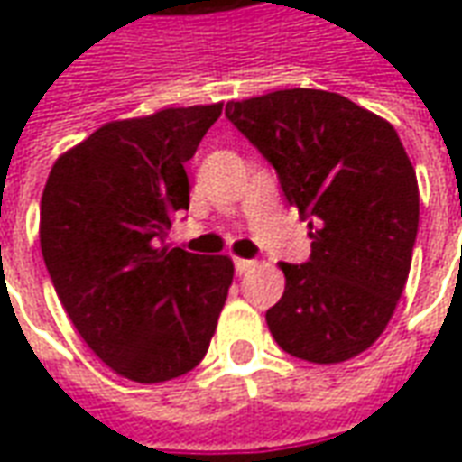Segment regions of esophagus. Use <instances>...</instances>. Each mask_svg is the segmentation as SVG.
Segmentation results:
<instances>
[{"instance_id":"esophagus-1","label":"esophagus","mask_w":462,"mask_h":462,"mask_svg":"<svg viewBox=\"0 0 462 462\" xmlns=\"http://www.w3.org/2000/svg\"><path fill=\"white\" fill-rule=\"evenodd\" d=\"M254 267V260H242V257H235V272L237 274H245Z\"/></svg>"}]
</instances>
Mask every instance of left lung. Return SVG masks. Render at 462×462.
<instances>
[{
    "label": "left lung",
    "instance_id": "8db88e82",
    "mask_svg": "<svg viewBox=\"0 0 462 462\" xmlns=\"http://www.w3.org/2000/svg\"><path fill=\"white\" fill-rule=\"evenodd\" d=\"M225 116L310 220V260L280 264L272 337L311 364L354 358L383 334L411 272L418 180L403 143L376 114L314 88L230 101Z\"/></svg>",
    "mask_w": 462,
    "mask_h": 462
}]
</instances>
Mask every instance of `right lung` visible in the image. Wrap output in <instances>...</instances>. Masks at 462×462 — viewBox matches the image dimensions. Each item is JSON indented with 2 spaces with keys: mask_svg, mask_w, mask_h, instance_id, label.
<instances>
[{
  "mask_svg": "<svg viewBox=\"0 0 462 462\" xmlns=\"http://www.w3.org/2000/svg\"><path fill=\"white\" fill-rule=\"evenodd\" d=\"M220 114L212 104L106 123L54 162L42 195V254L69 319L138 383L198 366L227 300L230 257L165 245L190 205L185 162Z\"/></svg>",
  "mask_w": 462,
  "mask_h": 462,
  "instance_id": "add662e5",
  "label": "right lung"
}]
</instances>
